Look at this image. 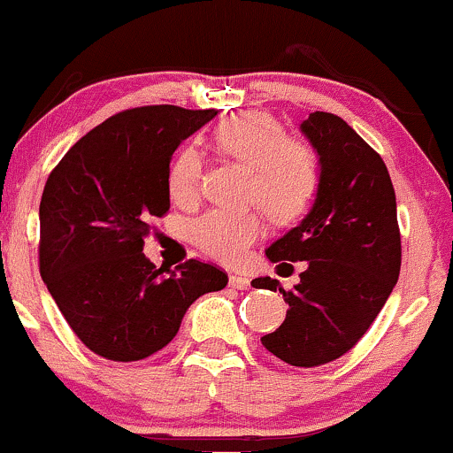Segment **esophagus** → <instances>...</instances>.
<instances>
[{
  "label": "esophagus",
  "mask_w": 453,
  "mask_h": 453,
  "mask_svg": "<svg viewBox=\"0 0 453 453\" xmlns=\"http://www.w3.org/2000/svg\"><path fill=\"white\" fill-rule=\"evenodd\" d=\"M228 284H231L233 288H240V291H246V288H250V278L242 276V273H233V276L228 278Z\"/></svg>",
  "instance_id": "34e87169"
}]
</instances>
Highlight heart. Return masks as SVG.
Masks as SVG:
<instances>
[{
  "instance_id": "1",
  "label": "heart",
  "mask_w": 453,
  "mask_h": 453,
  "mask_svg": "<svg viewBox=\"0 0 453 453\" xmlns=\"http://www.w3.org/2000/svg\"><path fill=\"white\" fill-rule=\"evenodd\" d=\"M216 145L228 158L250 166L248 199L258 203L278 225H288L310 210L321 184L317 151L303 141L284 139L269 115L248 113L226 119L216 130ZM203 165L195 150L181 151L169 169V195L180 205H192L201 195ZM265 233L258 207L243 211L211 210L196 218L190 237L207 257L235 265Z\"/></svg>"
}]
</instances>
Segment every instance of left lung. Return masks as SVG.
<instances>
[{"label":"left lung","mask_w":453,"mask_h":453,"mask_svg":"<svg viewBox=\"0 0 453 453\" xmlns=\"http://www.w3.org/2000/svg\"><path fill=\"white\" fill-rule=\"evenodd\" d=\"M299 128L319 156L321 184L308 216L265 254L272 263L306 261V269L291 291L269 276L252 284L280 291L288 303L263 347L282 362L314 368L368 332L398 282L403 248L383 158L334 113H310Z\"/></svg>","instance_id":"8db88e82"}]
</instances>
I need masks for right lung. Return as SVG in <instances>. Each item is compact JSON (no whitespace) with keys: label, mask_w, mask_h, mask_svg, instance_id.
<instances>
[{"label":"right lung","mask_w":453,"mask_h":453,"mask_svg":"<svg viewBox=\"0 0 453 453\" xmlns=\"http://www.w3.org/2000/svg\"><path fill=\"white\" fill-rule=\"evenodd\" d=\"M218 111L136 106L96 126L50 171L40 201V276L96 355L139 362L171 342L201 295L228 276L190 261L158 269L143 254L171 207L173 151Z\"/></svg>","instance_id":"add662e5"}]
</instances>
